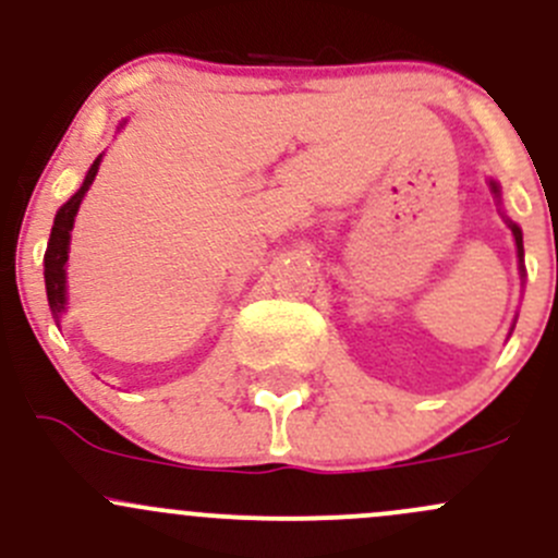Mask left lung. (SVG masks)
I'll return each instance as SVG.
<instances>
[{
  "instance_id": "1",
  "label": "left lung",
  "mask_w": 558,
  "mask_h": 558,
  "mask_svg": "<svg viewBox=\"0 0 558 558\" xmlns=\"http://www.w3.org/2000/svg\"><path fill=\"white\" fill-rule=\"evenodd\" d=\"M492 189L497 191V185L492 183ZM510 229H513V238H515V245H519V256H523V238H521V229L515 227V223H510Z\"/></svg>"
}]
</instances>
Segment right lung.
I'll return each instance as SVG.
<instances>
[{"mask_svg":"<svg viewBox=\"0 0 558 558\" xmlns=\"http://www.w3.org/2000/svg\"><path fill=\"white\" fill-rule=\"evenodd\" d=\"M102 159V156H99ZM99 159L94 161L92 170H88L86 180L83 185L77 189V194L56 213V221L53 229H50V240H48V251H45V291H48V305L53 318H59V313L64 311V302H66V278H64V264H66V253H70V232H72V223H75V213L81 207L83 196H86L88 185L94 183L99 170Z\"/></svg>","mask_w":558,"mask_h":558,"instance_id":"obj_1","label":"right lung"}]
</instances>
